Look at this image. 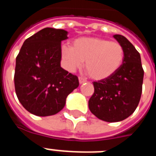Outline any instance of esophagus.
Instances as JSON below:
<instances>
[{
    "mask_svg": "<svg viewBox=\"0 0 156 156\" xmlns=\"http://www.w3.org/2000/svg\"><path fill=\"white\" fill-rule=\"evenodd\" d=\"M78 80H79V83H80V84H82V83L87 82V79L84 78H82V77H79V78H78Z\"/></svg>",
    "mask_w": 156,
    "mask_h": 156,
    "instance_id": "34e87169",
    "label": "esophagus"
}]
</instances>
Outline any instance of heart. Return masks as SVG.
<instances>
[{"label": "heart", "mask_w": 156, "mask_h": 156, "mask_svg": "<svg viewBox=\"0 0 156 156\" xmlns=\"http://www.w3.org/2000/svg\"><path fill=\"white\" fill-rule=\"evenodd\" d=\"M124 55L120 43L104 38H79L72 48L66 45L61 48V56L69 70L80 68L85 61L86 70L95 80L113 75L122 65Z\"/></svg>", "instance_id": "b5f03b06"}]
</instances>
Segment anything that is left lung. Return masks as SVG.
Here are the masks:
<instances>
[{
	"label": "left lung",
	"mask_w": 156,
	"mask_h": 156,
	"mask_svg": "<svg viewBox=\"0 0 156 156\" xmlns=\"http://www.w3.org/2000/svg\"><path fill=\"white\" fill-rule=\"evenodd\" d=\"M113 37L124 48V61L119 69L110 78L94 82L95 91L90 98V111L102 121H123L135 111L140 101L144 71L141 56L125 36Z\"/></svg>",
	"instance_id": "obj_1"
}]
</instances>
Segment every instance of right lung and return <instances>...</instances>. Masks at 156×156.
<instances>
[{
	"label": "right lung",
	"mask_w": 156,
	"mask_h": 156,
	"mask_svg": "<svg viewBox=\"0 0 156 156\" xmlns=\"http://www.w3.org/2000/svg\"><path fill=\"white\" fill-rule=\"evenodd\" d=\"M62 29H42L24 41L16 57L14 87L19 102L35 116L61 111L66 98L79 85L76 75L61 67Z\"/></svg>",
	"instance_id": "add662e5"
}]
</instances>
